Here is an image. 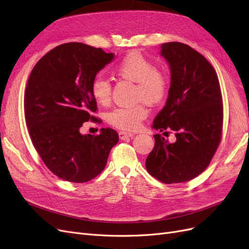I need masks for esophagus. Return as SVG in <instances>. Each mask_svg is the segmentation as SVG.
<instances>
[{
	"label": "esophagus",
	"instance_id": "1",
	"mask_svg": "<svg viewBox=\"0 0 249 249\" xmlns=\"http://www.w3.org/2000/svg\"><path fill=\"white\" fill-rule=\"evenodd\" d=\"M118 136L119 138L122 140H126L129 138H132L133 137V134L132 133H129V132H124V131H120L118 133Z\"/></svg>",
	"mask_w": 249,
	"mask_h": 249
}]
</instances>
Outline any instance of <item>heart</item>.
<instances>
[{"mask_svg": "<svg viewBox=\"0 0 249 249\" xmlns=\"http://www.w3.org/2000/svg\"><path fill=\"white\" fill-rule=\"evenodd\" d=\"M114 72L124 80L136 84V99L143 100L157 106L166 99L168 93V79L163 71L139 53H130L114 66ZM93 99L101 105H108L111 101L112 87L110 82L102 76H96L90 86ZM147 116V109L143 103L131 107H118L108 114V122L113 126L125 131L137 129L139 124Z\"/></svg>", "mask_w": 249, "mask_h": 249, "instance_id": "b5f03b06", "label": "heart"}]
</instances>
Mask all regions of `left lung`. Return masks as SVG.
Here are the masks:
<instances>
[{
    "mask_svg": "<svg viewBox=\"0 0 249 249\" xmlns=\"http://www.w3.org/2000/svg\"><path fill=\"white\" fill-rule=\"evenodd\" d=\"M161 55L171 71L164 108L154 129L175 133V143L154 135L155 146L146 158L150 176L165 184L191 180L211 163L223 129V103L216 71L197 51L182 42L162 44Z\"/></svg>",
    "mask_w": 249,
    "mask_h": 249,
    "instance_id": "obj_1",
    "label": "left lung"
}]
</instances>
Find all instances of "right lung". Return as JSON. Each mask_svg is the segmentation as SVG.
Wrapping results in <instances>:
<instances>
[{
	"mask_svg": "<svg viewBox=\"0 0 249 249\" xmlns=\"http://www.w3.org/2000/svg\"><path fill=\"white\" fill-rule=\"evenodd\" d=\"M113 57L101 48L67 42L47 53L30 73L24 102L30 138L44 165L67 182L99 176L118 142L110 127L97 135L80 133L84 123L99 120L90 86Z\"/></svg>",
	"mask_w": 249,
	"mask_h": 249,
	"instance_id": "add662e5",
	"label": "right lung"
}]
</instances>
